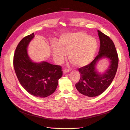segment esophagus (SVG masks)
Instances as JSON below:
<instances>
[{"instance_id": "34e87169", "label": "esophagus", "mask_w": 130, "mask_h": 130, "mask_svg": "<svg viewBox=\"0 0 130 130\" xmlns=\"http://www.w3.org/2000/svg\"><path fill=\"white\" fill-rule=\"evenodd\" d=\"M63 74H66L67 73H68L70 72V70L69 69H64L63 70Z\"/></svg>"}]
</instances>
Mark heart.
Masks as SVG:
<instances>
[{"label": "heart", "instance_id": "1", "mask_svg": "<svg viewBox=\"0 0 130 130\" xmlns=\"http://www.w3.org/2000/svg\"><path fill=\"white\" fill-rule=\"evenodd\" d=\"M54 58L61 62L68 52V58L76 67H81L92 61L97 49V42L89 35L82 32L62 35L58 43L52 44Z\"/></svg>", "mask_w": 130, "mask_h": 130}]
</instances>
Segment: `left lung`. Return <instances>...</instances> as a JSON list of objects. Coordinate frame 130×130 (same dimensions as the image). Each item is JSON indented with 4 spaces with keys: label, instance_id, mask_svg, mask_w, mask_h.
<instances>
[{
    "label": "left lung",
    "instance_id": "left-lung-1",
    "mask_svg": "<svg viewBox=\"0 0 130 130\" xmlns=\"http://www.w3.org/2000/svg\"><path fill=\"white\" fill-rule=\"evenodd\" d=\"M98 31L100 41L99 54L90 63L78 69L80 78L75 84L78 92L89 97L100 95L109 87L115 77L119 62L112 40L99 30ZM101 58H107L110 60V67L103 74L98 73L95 70L97 62Z\"/></svg>",
    "mask_w": 130,
    "mask_h": 130
}]
</instances>
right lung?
<instances>
[{"label":"right lung","instance_id":"add662e5","mask_svg":"<svg viewBox=\"0 0 130 130\" xmlns=\"http://www.w3.org/2000/svg\"><path fill=\"white\" fill-rule=\"evenodd\" d=\"M34 33L24 37L18 43L13 56V67L18 81L31 95L45 98L56 89L58 79L63 74L60 66L46 62L35 63L27 53L26 48Z\"/></svg>","mask_w":130,"mask_h":130}]
</instances>
